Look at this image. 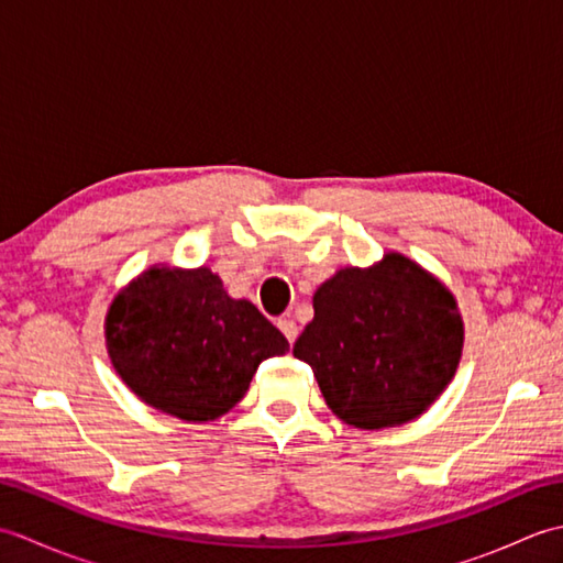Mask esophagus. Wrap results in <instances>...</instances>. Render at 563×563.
<instances>
[{
	"mask_svg": "<svg viewBox=\"0 0 563 563\" xmlns=\"http://www.w3.org/2000/svg\"><path fill=\"white\" fill-rule=\"evenodd\" d=\"M278 329L283 331V336L288 339L290 343H295V339H297V333H300V327L295 324V321L290 319V317H285V319H280L278 321Z\"/></svg>",
	"mask_w": 563,
	"mask_h": 563,
	"instance_id": "obj_1",
	"label": "esophagus"
}]
</instances>
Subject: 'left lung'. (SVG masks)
Wrapping results in <instances>:
<instances>
[{
    "label": "left lung",
    "mask_w": 563,
    "mask_h": 563,
    "mask_svg": "<svg viewBox=\"0 0 563 563\" xmlns=\"http://www.w3.org/2000/svg\"><path fill=\"white\" fill-rule=\"evenodd\" d=\"M312 305L314 319L292 353L312 365L327 406L343 423L363 430L409 423L457 373L464 345L457 300L399 251L367 268H339Z\"/></svg>",
    "instance_id": "1"
}]
</instances>
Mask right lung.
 <instances>
[{
	"label": "right lung",
	"instance_id": "right-lung-1",
	"mask_svg": "<svg viewBox=\"0 0 563 563\" xmlns=\"http://www.w3.org/2000/svg\"><path fill=\"white\" fill-rule=\"evenodd\" d=\"M106 351L152 409L208 423L244 399L258 365L290 343L249 300L227 295L208 266L154 263L106 312Z\"/></svg>",
	"mask_w": 563,
	"mask_h": 563
}]
</instances>
